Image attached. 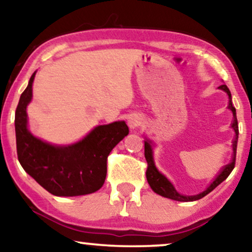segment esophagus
Segmentation results:
<instances>
[{"instance_id":"esophagus-1","label":"esophagus","mask_w":252,"mask_h":252,"mask_svg":"<svg viewBox=\"0 0 252 252\" xmlns=\"http://www.w3.org/2000/svg\"><path fill=\"white\" fill-rule=\"evenodd\" d=\"M128 125L130 128H136L141 125V118L140 117H130L128 119Z\"/></svg>"}]
</instances>
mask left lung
<instances>
[{
	"instance_id": "obj_1",
	"label": "left lung",
	"mask_w": 252,
	"mask_h": 252,
	"mask_svg": "<svg viewBox=\"0 0 252 252\" xmlns=\"http://www.w3.org/2000/svg\"><path fill=\"white\" fill-rule=\"evenodd\" d=\"M219 88L227 93L228 95V109L233 112V123H232V128L235 132V137L233 140V157L232 160H230L229 164H227L226 166L222 167V170L220 171V173L218 174L215 180L211 182V185L209 186L208 188L205 189L204 191L199 192L197 195H192V196H186V195H181L180 192L177 191V189L174 188V186L172 185V182L168 180V179L165 177L164 174H161L158 168L156 167L154 161V156H153V143H151L150 140L144 141V157H146V160L148 163V167H147V180L148 184L151 187V189L156 192V194L163 196V197L166 198H171L174 199V201H179V202H192V201H197V199H201L202 197H204L205 195H208L209 192H211L213 189H215L217 186H219L223 180H226L227 177L230 174V172L233 171L234 166H235V159H236V148H237V139H239V125H237V118H236V110L234 108L233 103H232V94H230L228 87L226 85H221L219 86Z\"/></svg>"
}]
</instances>
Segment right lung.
Listing matches in <instances>:
<instances>
[{"label": "right lung", "instance_id": "obj_1", "mask_svg": "<svg viewBox=\"0 0 252 252\" xmlns=\"http://www.w3.org/2000/svg\"><path fill=\"white\" fill-rule=\"evenodd\" d=\"M36 72L20 95L15 129L18 160L26 173L55 196H80L98 190L105 181L106 160L111 150L127 136L125 122L95 127L77 143L58 147L37 139L27 127L26 108L32 99Z\"/></svg>", "mask_w": 252, "mask_h": 252}]
</instances>
